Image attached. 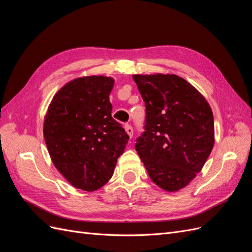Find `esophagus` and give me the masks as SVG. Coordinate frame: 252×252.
<instances>
[{
  "mask_svg": "<svg viewBox=\"0 0 252 252\" xmlns=\"http://www.w3.org/2000/svg\"><path fill=\"white\" fill-rule=\"evenodd\" d=\"M124 128H125V130H126V132H127V134L129 135V138H132L133 136V128L129 125V124H126L125 126H124Z\"/></svg>",
  "mask_w": 252,
  "mask_h": 252,
  "instance_id": "34e87169",
  "label": "esophagus"
}]
</instances>
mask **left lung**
Returning <instances> with one entry per match:
<instances>
[{
  "mask_svg": "<svg viewBox=\"0 0 252 252\" xmlns=\"http://www.w3.org/2000/svg\"><path fill=\"white\" fill-rule=\"evenodd\" d=\"M146 107L138 151L151 181L165 191L191 182L215 144V122L199 90L175 74H134Z\"/></svg>",
  "mask_w": 252,
  "mask_h": 252,
  "instance_id": "left-lung-1",
  "label": "left lung"
}]
</instances>
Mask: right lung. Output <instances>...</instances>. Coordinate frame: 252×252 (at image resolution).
<instances>
[{
	"mask_svg": "<svg viewBox=\"0 0 252 252\" xmlns=\"http://www.w3.org/2000/svg\"><path fill=\"white\" fill-rule=\"evenodd\" d=\"M114 80L104 75L74 79L53 96L44 120L51 161L70 184L85 191L104 186L129 140L111 117Z\"/></svg>",
	"mask_w": 252,
	"mask_h": 252,
	"instance_id": "obj_1",
	"label": "right lung"
}]
</instances>
